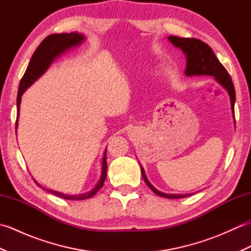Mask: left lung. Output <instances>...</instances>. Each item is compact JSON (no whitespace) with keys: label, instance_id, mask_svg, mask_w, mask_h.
Wrapping results in <instances>:
<instances>
[{"label":"left lung","instance_id":"1","mask_svg":"<svg viewBox=\"0 0 251 251\" xmlns=\"http://www.w3.org/2000/svg\"><path fill=\"white\" fill-rule=\"evenodd\" d=\"M168 40L176 46L179 47L180 50L186 56V68L185 74L188 76L192 75H211L216 78V81L219 83L221 86L225 87L231 98V105L234 111V103H235V88L232 82L230 74L227 73L226 69L221 65V62L218 60L215 52L212 51L211 47L207 45L204 42L197 39H190V37H179L170 35ZM141 174L143 180L148 184L154 193L158 196L165 197V199H183V197L189 196V194H165L156 190L154 186L149 182L146 177L145 170L141 168Z\"/></svg>","mask_w":251,"mask_h":251}]
</instances>
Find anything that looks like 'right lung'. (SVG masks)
Returning a JSON list of instances; mask_svg holds the SVG:
<instances>
[{
    "instance_id": "right-lung-1",
    "label": "right lung",
    "mask_w": 251,
    "mask_h": 251,
    "mask_svg": "<svg viewBox=\"0 0 251 251\" xmlns=\"http://www.w3.org/2000/svg\"><path fill=\"white\" fill-rule=\"evenodd\" d=\"M84 40L83 34H78L76 32H71V33H61V34H50L42 41V43L39 45V47L35 50L34 54L32 55L31 60L29 62V66L26 68V70L24 74L23 78L19 83V89L17 95V120H16V128H17L18 124V115H19V106L21 102V96H23L25 90L28 88L30 85L36 81L42 74H43L47 68L50 67V63L55 58L60 55L61 52L68 50L69 47L75 46L81 43ZM106 178V150L104 152L103 159H102V174H101V178L99 180L98 184L96 185V188L92 190L88 193L85 194H78V195H67L60 193V192L52 191L47 189L46 191L50 193L55 194L56 196H59L61 199L69 200V201H82L87 200L96 195V193L102 188L104 180ZM34 182L42 188V186L34 181ZM43 189V188H42ZM45 190V189H44Z\"/></svg>"
}]
</instances>
